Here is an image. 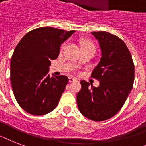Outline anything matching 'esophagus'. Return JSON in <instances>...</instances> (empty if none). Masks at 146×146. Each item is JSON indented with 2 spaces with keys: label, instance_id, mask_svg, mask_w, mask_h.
Listing matches in <instances>:
<instances>
[{
  "label": "esophagus",
  "instance_id": "1",
  "mask_svg": "<svg viewBox=\"0 0 146 146\" xmlns=\"http://www.w3.org/2000/svg\"><path fill=\"white\" fill-rule=\"evenodd\" d=\"M68 80H69V82H75V81H77V79L74 77H72V76H70L68 78Z\"/></svg>",
  "mask_w": 146,
  "mask_h": 146
}]
</instances>
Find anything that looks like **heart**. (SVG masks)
Returning <instances> with one entry per match:
<instances>
[{
    "label": "heart",
    "mask_w": 146,
    "mask_h": 146,
    "mask_svg": "<svg viewBox=\"0 0 146 146\" xmlns=\"http://www.w3.org/2000/svg\"><path fill=\"white\" fill-rule=\"evenodd\" d=\"M93 46V45H92L91 43L89 42V41H84L82 44V46Z\"/></svg>",
    "instance_id": "heart-1"
}]
</instances>
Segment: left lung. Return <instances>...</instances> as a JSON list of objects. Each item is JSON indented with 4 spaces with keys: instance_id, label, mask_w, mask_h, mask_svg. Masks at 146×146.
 Listing matches in <instances>:
<instances>
[{
    "instance_id": "obj_1",
    "label": "left lung",
    "mask_w": 146,
    "mask_h": 146,
    "mask_svg": "<svg viewBox=\"0 0 146 146\" xmlns=\"http://www.w3.org/2000/svg\"><path fill=\"white\" fill-rule=\"evenodd\" d=\"M100 44L101 58L91 74L100 81L96 88L84 80L77 94L81 113L91 120L104 121L119 111L133 88L134 65L122 40L108 32H92Z\"/></svg>"
}]
</instances>
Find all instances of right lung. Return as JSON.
<instances>
[{
  "instance_id": "obj_1",
  "label": "right lung",
  "mask_w": 146,
  "mask_h": 146,
  "mask_svg": "<svg viewBox=\"0 0 146 146\" xmlns=\"http://www.w3.org/2000/svg\"><path fill=\"white\" fill-rule=\"evenodd\" d=\"M75 30L40 27L19 41L10 63L13 94L21 108L41 116L53 111L68 82L66 76L49 74L51 61L58 58L62 43Z\"/></svg>"
}]
</instances>
